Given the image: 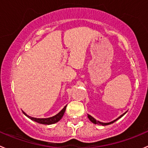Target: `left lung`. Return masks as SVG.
Here are the masks:
<instances>
[{"instance_id": "1", "label": "left lung", "mask_w": 148, "mask_h": 148, "mask_svg": "<svg viewBox=\"0 0 148 148\" xmlns=\"http://www.w3.org/2000/svg\"><path fill=\"white\" fill-rule=\"evenodd\" d=\"M124 114H125V113H124V114H122V115H121V116H120L119 117L118 119H116V120H114V121H111V122H110V123H102V122H100V121H97V120H96V119H95L93 118L92 116H90V115H88V118H89V119H90V121H91L93 123V124H100V125L106 126V125H108V124H113V123H114L116 121H117V120L119 119L120 118H121V117H122L124 115Z\"/></svg>"}]
</instances>
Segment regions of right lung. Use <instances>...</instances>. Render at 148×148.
<instances>
[{
	"label": "right lung",
	"mask_w": 148,
	"mask_h": 148,
	"mask_svg": "<svg viewBox=\"0 0 148 148\" xmlns=\"http://www.w3.org/2000/svg\"><path fill=\"white\" fill-rule=\"evenodd\" d=\"M66 108V106L62 109V110L58 113V114H56V116L53 117H50V118H47V119H37V118H33V117L29 116H27V114L24 113L26 116L27 117L30 119L33 120V121H36V122L39 123V124H47V125H50V124H55V123H57L58 121L61 120V119L62 118L63 116H64V113H65Z\"/></svg>",
	"instance_id": "right-lung-1"
}]
</instances>
